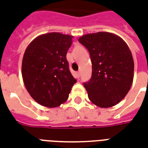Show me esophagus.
Instances as JSON below:
<instances>
[{"instance_id": "esophagus-1", "label": "esophagus", "mask_w": 148, "mask_h": 148, "mask_svg": "<svg viewBox=\"0 0 148 148\" xmlns=\"http://www.w3.org/2000/svg\"><path fill=\"white\" fill-rule=\"evenodd\" d=\"M76 76H77V78H79L80 77V71H77V73H76Z\"/></svg>"}]
</instances>
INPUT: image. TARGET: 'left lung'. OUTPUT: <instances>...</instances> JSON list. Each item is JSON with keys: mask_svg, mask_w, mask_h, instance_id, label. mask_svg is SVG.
I'll return each instance as SVG.
<instances>
[{"mask_svg": "<svg viewBox=\"0 0 148 148\" xmlns=\"http://www.w3.org/2000/svg\"><path fill=\"white\" fill-rule=\"evenodd\" d=\"M92 61V77L84 83L88 99L97 107H113L129 92L134 72L132 52L124 40L109 32L80 37Z\"/></svg>", "mask_w": 148, "mask_h": 148, "instance_id": "1", "label": "left lung"}]
</instances>
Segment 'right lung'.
I'll return each instance as SVG.
<instances>
[{"mask_svg":"<svg viewBox=\"0 0 148 148\" xmlns=\"http://www.w3.org/2000/svg\"><path fill=\"white\" fill-rule=\"evenodd\" d=\"M73 38L56 32L41 34L29 43L24 52V85L33 99L44 107L56 108L65 103L76 82L66 57Z\"/></svg>","mask_w":148,"mask_h":148,"instance_id":"add662e5","label":"right lung"}]
</instances>
